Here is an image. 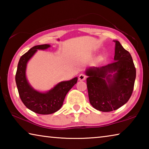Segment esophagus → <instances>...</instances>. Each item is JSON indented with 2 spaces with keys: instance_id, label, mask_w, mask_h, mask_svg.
<instances>
[{
  "instance_id": "obj_1",
  "label": "esophagus",
  "mask_w": 149,
  "mask_h": 149,
  "mask_svg": "<svg viewBox=\"0 0 149 149\" xmlns=\"http://www.w3.org/2000/svg\"><path fill=\"white\" fill-rule=\"evenodd\" d=\"M86 75L84 74H81L79 75V81H84L85 79H86Z\"/></svg>"
}]
</instances>
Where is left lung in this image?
Here are the masks:
<instances>
[{
    "label": "left lung",
    "instance_id": "left-lung-1",
    "mask_svg": "<svg viewBox=\"0 0 149 149\" xmlns=\"http://www.w3.org/2000/svg\"><path fill=\"white\" fill-rule=\"evenodd\" d=\"M115 42L114 62L85 71L91 104L102 112L116 110L132 95L136 70L132 57L118 41Z\"/></svg>",
    "mask_w": 149,
    "mask_h": 149
}]
</instances>
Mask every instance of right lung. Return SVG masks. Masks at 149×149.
Segmentation results:
<instances>
[{
	"instance_id": "1",
	"label": "right lung",
	"mask_w": 149,
	"mask_h": 149,
	"mask_svg": "<svg viewBox=\"0 0 149 149\" xmlns=\"http://www.w3.org/2000/svg\"><path fill=\"white\" fill-rule=\"evenodd\" d=\"M50 47V45L45 44L30 49L20 58L16 74V83L22 101L28 109L39 114H50L58 110L68 92L77 81V77L61 81L45 93L38 91L30 85L26 73L27 62L37 50H45Z\"/></svg>"
}]
</instances>
